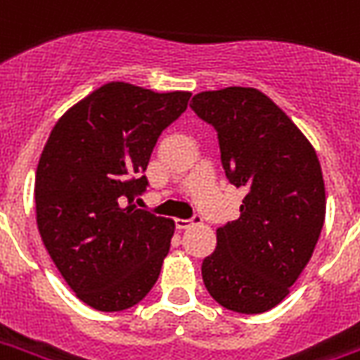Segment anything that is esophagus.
<instances>
[{
	"instance_id": "1",
	"label": "esophagus",
	"mask_w": 360,
	"mask_h": 360,
	"mask_svg": "<svg viewBox=\"0 0 360 360\" xmlns=\"http://www.w3.org/2000/svg\"><path fill=\"white\" fill-rule=\"evenodd\" d=\"M200 221V217L196 215V217H193V219H175V227L179 229V231H183V229H188L193 223H198Z\"/></svg>"
}]
</instances>
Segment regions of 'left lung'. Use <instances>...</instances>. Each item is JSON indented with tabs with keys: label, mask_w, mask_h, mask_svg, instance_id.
Listing matches in <instances>:
<instances>
[{
	"label": "left lung",
	"mask_w": 360,
	"mask_h": 360,
	"mask_svg": "<svg viewBox=\"0 0 360 360\" xmlns=\"http://www.w3.org/2000/svg\"><path fill=\"white\" fill-rule=\"evenodd\" d=\"M191 108L217 129L227 179L248 188L240 217L217 229L202 278L225 309L265 313L290 294L315 252L326 215L321 162L302 129L259 89L202 91Z\"/></svg>",
	"instance_id": "left-lung-1"
}]
</instances>
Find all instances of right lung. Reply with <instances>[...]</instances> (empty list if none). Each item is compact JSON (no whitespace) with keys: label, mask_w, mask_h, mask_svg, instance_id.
Masks as SVG:
<instances>
[{"label":"right lung","mask_w":360,"mask_h":360,"mask_svg":"<svg viewBox=\"0 0 360 360\" xmlns=\"http://www.w3.org/2000/svg\"><path fill=\"white\" fill-rule=\"evenodd\" d=\"M193 93L110 82L70 106L39 156L34 198L47 254L78 300L133 307L158 281L175 223L131 204L160 133Z\"/></svg>","instance_id":"right-lung-1"}]
</instances>
